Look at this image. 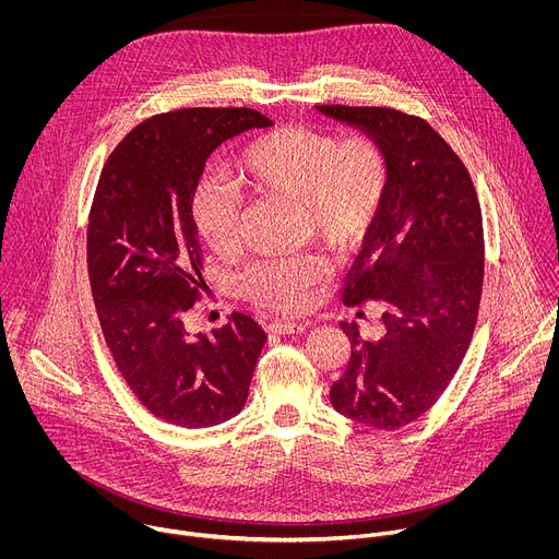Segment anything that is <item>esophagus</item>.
I'll return each mask as SVG.
<instances>
[{"instance_id":"esophagus-1","label":"esophagus","mask_w":559,"mask_h":559,"mask_svg":"<svg viewBox=\"0 0 559 559\" xmlns=\"http://www.w3.org/2000/svg\"><path fill=\"white\" fill-rule=\"evenodd\" d=\"M267 332H272V334H283V336L302 334V332H305V325H302V323H289V321H274V323L267 325Z\"/></svg>"}]
</instances>
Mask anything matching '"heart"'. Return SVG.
<instances>
[{
  "label": "heart",
  "mask_w": 559,
  "mask_h": 559,
  "mask_svg": "<svg viewBox=\"0 0 559 559\" xmlns=\"http://www.w3.org/2000/svg\"><path fill=\"white\" fill-rule=\"evenodd\" d=\"M238 181L254 192L283 197L302 205L309 227L332 250L362 241L380 214L389 166L380 145L367 136L343 139L305 126H283L252 141ZM192 218L210 250L225 254L238 243L241 199L212 179L192 194ZM325 265L316 259H276L257 263L243 276V292L261 307L296 313L311 300Z\"/></svg>",
  "instance_id": "b5f03b06"
}]
</instances>
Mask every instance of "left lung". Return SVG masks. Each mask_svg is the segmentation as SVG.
Returning <instances> with one entry per match:
<instances>
[{
    "instance_id": "left-lung-1",
    "label": "left lung",
    "mask_w": 559,
    "mask_h": 559,
    "mask_svg": "<svg viewBox=\"0 0 559 559\" xmlns=\"http://www.w3.org/2000/svg\"><path fill=\"white\" fill-rule=\"evenodd\" d=\"M316 110L376 141L389 166L384 203L343 292L352 307L380 302L384 332L365 341L356 323H341L352 356L330 397L356 423L401 429L433 407L468 349L485 278L480 203L460 156L425 119Z\"/></svg>"
}]
</instances>
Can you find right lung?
<instances>
[{
    "label": "right lung",
    "instance_id": "obj_1",
    "mask_svg": "<svg viewBox=\"0 0 559 559\" xmlns=\"http://www.w3.org/2000/svg\"><path fill=\"white\" fill-rule=\"evenodd\" d=\"M272 121L250 108H188L139 123L102 170L88 223V276L106 345L139 403L201 429L243 409L267 341L234 311L212 336L186 332L205 287L192 194L207 156Z\"/></svg>",
    "mask_w": 559,
    "mask_h": 559
}]
</instances>
